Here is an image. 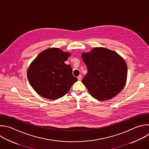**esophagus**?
Wrapping results in <instances>:
<instances>
[{"label":"esophagus","instance_id":"esophagus-1","mask_svg":"<svg viewBox=\"0 0 149 149\" xmlns=\"http://www.w3.org/2000/svg\"><path fill=\"white\" fill-rule=\"evenodd\" d=\"M78 79L79 81L82 80V75H79L78 77Z\"/></svg>","mask_w":149,"mask_h":149}]
</instances>
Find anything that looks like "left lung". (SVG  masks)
<instances>
[{
  "instance_id": "obj_1",
  "label": "left lung",
  "mask_w": 149,
  "mask_h": 149,
  "mask_svg": "<svg viewBox=\"0 0 149 149\" xmlns=\"http://www.w3.org/2000/svg\"><path fill=\"white\" fill-rule=\"evenodd\" d=\"M88 72L82 82L91 95L104 101L118 95L126 82L127 67L123 58L115 52L95 47L82 53Z\"/></svg>"
}]
</instances>
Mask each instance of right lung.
Segmentation results:
<instances>
[{
	"label": "right lung",
	"mask_w": 149,
	"mask_h": 149,
	"mask_svg": "<svg viewBox=\"0 0 149 149\" xmlns=\"http://www.w3.org/2000/svg\"><path fill=\"white\" fill-rule=\"evenodd\" d=\"M71 56L58 48H49L40 53L27 70V78L34 91L40 96L55 100L63 97L77 78L72 68L64 62Z\"/></svg>",
	"instance_id": "right-lung-1"
}]
</instances>
